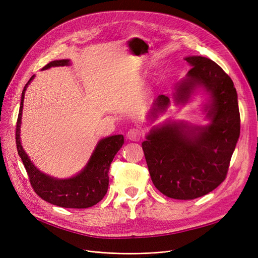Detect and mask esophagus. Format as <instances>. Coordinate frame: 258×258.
<instances>
[{
    "label": "esophagus",
    "mask_w": 258,
    "mask_h": 258,
    "mask_svg": "<svg viewBox=\"0 0 258 258\" xmlns=\"http://www.w3.org/2000/svg\"><path fill=\"white\" fill-rule=\"evenodd\" d=\"M127 139L132 141H139L142 137V131L140 128H131L126 134Z\"/></svg>",
    "instance_id": "1"
}]
</instances>
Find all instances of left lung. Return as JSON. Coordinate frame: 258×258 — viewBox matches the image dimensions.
Wrapping results in <instances>:
<instances>
[{
	"instance_id": "8db88e82",
	"label": "left lung",
	"mask_w": 258,
	"mask_h": 258,
	"mask_svg": "<svg viewBox=\"0 0 258 258\" xmlns=\"http://www.w3.org/2000/svg\"><path fill=\"white\" fill-rule=\"evenodd\" d=\"M192 68L177 90L184 102L196 86L211 93L208 112L211 124L185 131L182 123L157 127L142 143L146 164L158 190L175 200H194L218 187L227 177L240 132L237 93L232 79L213 60L203 56L185 58ZM169 98L160 95L152 115L164 111Z\"/></svg>"
}]
</instances>
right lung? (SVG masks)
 <instances>
[{
	"mask_svg": "<svg viewBox=\"0 0 258 258\" xmlns=\"http://www.w3.org/2000/svg\"><path fill=\"white\" fill-rule=\"evenodd\" d=\"M69 60H53L47 63L43 70L50 67L68 66ZM34 75L26 84L22 92V100L16 127V142L18 153L23 161L29 182L34 192L50 204L63 208H89L96 205L105 196L108 188V170L111 163L124 142L122 135H116L102 139L92 155L86 168L76 177L68 180L53 179L42 173L31 163L28 156L24 152L20 140V126L25 91Z\"/></svg>",
	"mask_w": 258,
	"mask_h": 258,
	"instance_id": "obj_1",
	"label": "right lung"
}]
</instances>
